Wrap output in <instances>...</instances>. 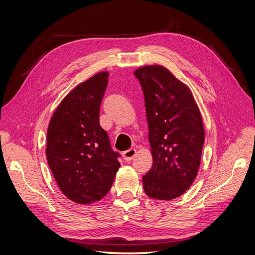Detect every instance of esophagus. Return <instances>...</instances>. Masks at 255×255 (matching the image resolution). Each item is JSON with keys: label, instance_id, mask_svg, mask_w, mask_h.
I'll list each match as a JSON object with an SVG mask.
<instances>
[{"label": "esophagus", "instance_id": "obj_1", "mask_svg": "<svg viewBox=\"0 0 255 255\" xmlns=\"http://www.w3.org/2000/svg\"><path fill=\"white\" fill-rule=\"evenodd\" d=\"M123 155H125L126 161H130V160H132V158L136 155V149L130 148V149L127 150L125 153H123Z\"/></svg>", "mask_w": 255, "mask_h": 255}]
</instances>
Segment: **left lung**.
<instances>
[{
  "instance_id": "left-lung-1",
  "label": "left lung",
  "mask_w": 255,
  "mask_h": 255,
  "mask_svg": "<svg viewBox=\"0 0 255 255\" xmlns=\"http://www.w3.org/2000/svg\"><path fill=\"white\" fill-rule=\"evenodd\" d=\"M134 74L143 91L153 157L143 189L150 198L168 201L196 179L205 136L202 116L190 89L167 68L143 66Z\"/></svg>"
}]
</instances>
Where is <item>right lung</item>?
<instances>
[{
	"label": "right lung",
	"instance_id": "add662e5",
	"mask_svg": "<svg viewBox=\"0 0 255 255\" xmlns=\"http://www.w3.org/2000/svg\"><path fill=\"white\" fill-rule=\"evenodd\" d=\"M109 72L102 71L73 88L57 106L47 135V159L61 192L89 204L107 195L120 168L119 153L100 126V106Z\"/></svg>",
	"mask_w": 255,
	"mask_h": 255
}]
</instances>
